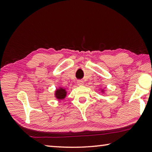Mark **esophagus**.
<instances>
[{"label": "esophagus", "instance_id": "obj_1", "mask_svg": "<svg viewBox=\"0 0 152 152\" xmlns=\"http://www.w3.org/2000/svg\"><path fill=\"white\" fill-rule=\"evenodd\" d=\"M77 84H78V86H82L84 84V82L82 80H78L77 81Z\"/></svg>", "mask_w": 152, "mask_h": 152}]
</instances>
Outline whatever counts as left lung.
<instances>
[{
  "label": "left lung",
  "mask_w": 152,
  "mask_h": 152,
  "mask_svg": "<svg viewBox=\"0 0 152 152\" xmlns=\"http://www.w3.org/2000/svg\"><path fill=\"white\" fill-rule=\"evenodd\" d=\"M101 92H102V93H104V89H101Z\"/></svg>",
  "instance_id": "obj_1"
}]
</instances>
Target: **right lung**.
Masks as SVG:
<instances>
[{"instance_id":"1","label":"right lung","mask_w":152,"mask_h":152,"mask_svg":"<svg viewBox=\"0 0 152 152\" xmlns=\"http://www.w3.org/2000/svg\"><path fill=\"white\" fill-rule=\"evenodd\" d=\"M54 94L56 99L59 101H61V100H63L66 98L67 91L65 88H63L62 87H59L56 90Z\"/></svg>"}]
</instances>
